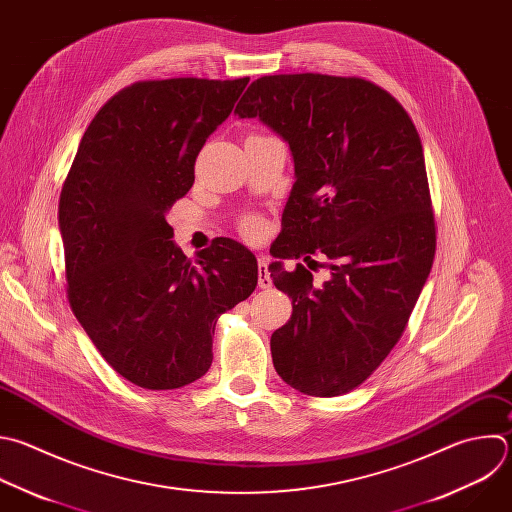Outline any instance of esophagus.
I'll list each match as a JSON object with an SVG mask.
<instances>
[{
  "mask_svg": "<svg viewBox=\"0 0 512 512\" xmlns=\"http://www.w3.org/2000/svg\"><path fill=\"white\" fill-rule=\"evenodd\" d=\"M259 287H261V289H271V287H273V279H271V275H269V271H267V261H265V257L259 259Z\"/></svg>",
  "mask_w": 512,
  "mask_h": 512,
  "instance_id": "34e87169",
  "label": "esophagus"
}]
</instances>
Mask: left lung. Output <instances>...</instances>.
Segmentation results:
<instances>
[{
  "instance_id": "left-lung-1",
  "label": "left lung",
  "mask_w": 512,
  "mask_h": 512,
  "mask_svg": "<svg viewBox=\"0 0 512 512\" xmlns=\"http://www.w3.org/2000/svg\"><path fill=\"white\" fill-rule=\"evenodd\" d=\"M259 118L291 150L295 183L271 245L273 283L293 303L271 335L273 366L319 398L368 380L402 337L430 275L436 227L414 122L362 78L279 74L255 80L235 108ZM330 263L321 286L302 264Z\"/></svg>"
}]
</instances>
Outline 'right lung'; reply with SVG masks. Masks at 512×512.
<instances>
[{
    "instance_id": "right-lung-1",
    "label": "right lung",
    "mask_w": 512,
    "mask_h": 512,
    "mask_svg": "<svg viewBox=\"0 0 512 512\" xmlns=\"http://www.w3.org/2000/svg\"><path fill=\"white\" fill-rule=\"evenodd\" d=\"M249 78L136 82L86 128L62 187L70 307L102 358L146 390H175L213 362L221 313L257 287V259L219 237L191 259L166 213L195 183V160Z\"/></svg>"
}]
</instances>
